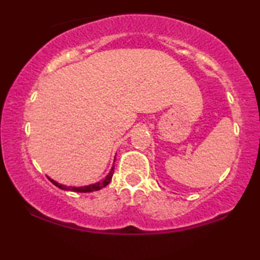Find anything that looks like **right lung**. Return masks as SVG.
<instances>
[{
	"mask_svg": "<svg viewBox=\"0 0 260 260\" xmlns=\"http://www.w3.org/2000/svg\"><path fill=\"white\" fill-rule=\"evenodd\" d=\"M113 168L115 167H112V169L110 170L109 175L105 177L104 180L102 181V182H98V183H94V184H90V186H85V187H66V186H62V184H60L58 182H55V181L51 180V182L54 184V186L61 188V189H65V190H71V191H78V193H90V191H95V190H99L102 189V188H104L105 186H108L110 183V181H111L112 176H113Z\"/></svg>",
	"mask_w": 260,
	"mask_h": 260,
	"instance_id": "obj_1",
	"label": "right lung"
}]
</instances>
